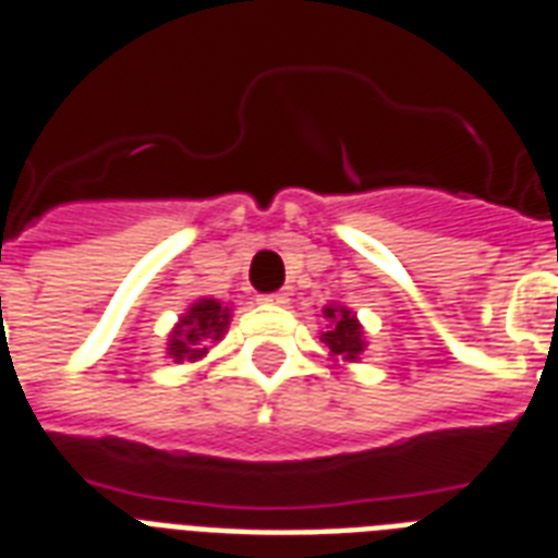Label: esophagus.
Here are the masks:
<instances>
[{
	"label": "esophagus",
	"instance_id": "1",
	"mask_svg": "<svg viewBox=\"0 0 558 558\" xmlns=\"http://www.w3.org/2000/svg\"><path fill=\"white\" fill-rule=\"evenodd\" d=\"M260 301H263V304H287V301H289V295H287V292H269V295H260Z\"/></svg>",
	"mask_w": 558,
	"mask_h": 558
}]
</instances>
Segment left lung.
I'll return each mask as SVG.
<instances>
[{
	"label": "left lung",
	"mask_w": 558,
	"mask_h": 558,
	"mask_svg": "<svg viewBox=\"0 0 558 558\" xmlns=\"http://www.w3.org/2000/svg\"><path fill=\"white\" fill-rule=\"evenodd\" d=\"M324 315L330 318V332H324V344L330 348L332 356L348 359V362H356L359 353L365 350V341H362V327H359L356 315L344 310V306H327Z\"/></svg>",
	"instance_id": "8db88e82"
}]
</instances>
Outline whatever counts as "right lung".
Instances as JSON below:
<instances>
[{
  "label": "right lung",
  "mask_w": 558,
  "mask_h": 558,
  "mask_svg": "<svg viewBox=\"0 0 558 558\" xmlns=\"http://www.w3.org/2000/svg\"><path fill=\"white\" fill-rule=\"evenodd\" d=\"M228 306H222L214 298H202L199 304L191 306V313L179 322V327L170 336L168 353L177 362H196L208 353L210 339L217 341L228 327Z\"/></svg>",
  "instance_id": "right-lung-1"
}]
</instances>
